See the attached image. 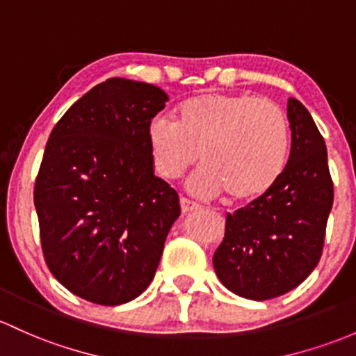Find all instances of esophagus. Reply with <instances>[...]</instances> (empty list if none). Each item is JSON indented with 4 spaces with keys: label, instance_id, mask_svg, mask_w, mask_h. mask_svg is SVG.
<instances>
[{
    "label": "esophagus",
    "instance_id": "1",
    "mask_svg": "<svg viewBox=\"0 0 356 356\" xmlns=\"http://www.w3.org/2000/svg\"><path fill=\"white\" fill-rule=\"evenodd\" d=\"M179 205H181V212L183 213H188V212H193V210L200 209V205H198L197 202L188 200V198H185V197L179 198Z\"/></svg>",
    "mask_w": 356,
    "mask_h": 356
}]
</instances>
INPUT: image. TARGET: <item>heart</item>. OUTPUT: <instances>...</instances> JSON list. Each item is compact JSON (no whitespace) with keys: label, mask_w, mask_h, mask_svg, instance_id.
<instances>
[{"label":"heart","mask_w":356,"mask_h":356,"mask_svg":"<svg viewBox=\"0 0 356 356\" xmlns=\"http://www.w3.org/2000/svg\"><path fill=\"white\" fill-rule=\"evenodd\" d=\"M147 143L159 177H183L200 158L205 166L190 179L193 193L227 192L231 200L250 202L268 193L284 173L290 127L277 103L209 91L179 103L177 124L154 118Z\"/></svg>","instance_id":"obj_1"}]
</instances>
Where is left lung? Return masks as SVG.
<instances>
[{
    "instance_id": "8db88e82",
    "label": "left lung",
    "mask_w": 356,
    "mask_h": 356,
    "mask_svg": "<svg viewBox=\"0 0 356 356\" xmlns=\"http://www.w3.org/2000/svg\"><path fill=\"white\" fill-rule=\"evenodd\" d=\"M292 147L277 185L246 207L227 213L213 268L225 289L268 300L300 285L323 254L332 207L327 151L311 113L289 98Z\"/></svg>"
}]
</instances>
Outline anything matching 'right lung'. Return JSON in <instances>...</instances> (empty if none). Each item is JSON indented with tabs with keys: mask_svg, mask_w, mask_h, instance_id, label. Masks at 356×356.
<instances>
[{
	"mask_svg": "<svg viewBox=\"0 0 356 356\" xmlns=\"http://www.w3.org/2000/svg\"><path fill=\"white\" fill-rule=\"evenodd\" d=\"M166 102L161 88L110 78L49 136L33 190L42 251L57 280L93 304L120 305L147 289L181 212L147 143Z\"/></svg>",
	"mask_w": 356,
	"mask_h": 356,
	"instance_id": "1",
	"label": "right lung"
}]
</instances>
